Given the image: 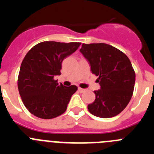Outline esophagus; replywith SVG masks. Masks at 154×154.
<instances>
[{
    "instance_id": "1",
    "label": "esophagus",
    "mask_w": 154,
    "mask_h": 154,
    "mask_svg": "<svg viewBox=\"0 0 154 154\" xmlns=\"http://www.w3.org/2000/svg\"><path fill=\"white\" fill-rule=\"evenodd\" d=\"M78 90H79V92H85V89H82V88H79V89H78Z\"/></svg>"
}]
</instances>
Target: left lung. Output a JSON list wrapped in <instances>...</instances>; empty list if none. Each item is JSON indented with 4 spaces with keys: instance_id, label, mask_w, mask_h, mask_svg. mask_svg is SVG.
<instances>
[{
    "instance_id": "8db88e82",
    "label": "left lung",
    "mask_w": 154,
    "mask_h": 154,
    "mask_svg": "<svg viewBox=\"0 0 154 154\" xmlns=\"http://www.w3.org/2000/svg\"><path fill=\"white\" fill-rule=\"evenodd\" d=\"M80 51L98 76L101 89L94 91L96 99L88 105L92 115L110 118L120 113L131 99L136 75L130 59L123 51L105 43L82 44Z\"/></svg>"
}]
</instances>
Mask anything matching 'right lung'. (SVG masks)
<instances>
[{"label":"right lung","mask_w":154,"mask_h":154,"mask_svg":"<svg viewBox=\"0 0 154 154\" xmlns=\"http://www.w3.org/2000/svg\"><path fill=\"white\" fill-rule=\"evenodd\" d=\"M80 45V42H43L31 48L24 56L17 87L23 103L31 114L48 119L65 112L78 88L64 86L54 77L61 75L64 58L74 53Z\"/></svg>","instance_id":"1"}]
</instances>
